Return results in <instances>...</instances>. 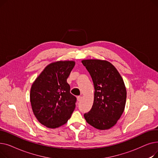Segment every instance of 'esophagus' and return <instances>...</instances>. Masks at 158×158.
I'll list each match as a JSON object with an SVG mask.
<instances>
[{"mask_svg":"<svg viewBox=\"0 0 158 158\" xmlns=\"http://www.w3.org/2000/svg\"><path fill=\"white\" fill-rule=\"evenodd\" d=\"M77 99L78 101H80L81 99H82V97L81 96H77Z\"/></svg>","mask_w":158,"mask_h":158,"instance_id":"esophagus-1","label":"esophagus"}]
</instances>
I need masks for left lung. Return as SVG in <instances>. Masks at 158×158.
Listing matches in <instances>:
<instances>
[{
	"label": "left lung",
	"mask_w": 158,
	"mask_h": 158,
	"mask_svg": "<svg viewBox=\"0 0 158 158\" xmlns=\"http://www.w3.org/2000/svg\"><path fill=\"white\" fill-rule=\"evenodd\" d=\"M82 63L92 77L95 88L92 107L85 113V118L96 129H109L117 123L125 108L127 92L123 79L107 61L85 60Z\"/></svg>",
	"instance_id": "8db88e82"
}]
</instances>
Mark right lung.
I'll return each instance as SVG.
<instances>
[{
  "mask_svg": "<svg viewBox=\"0 0 158 158\" xmlns=\"http://www.w3.org/2000/svg\"><path fill=\"white\" fill-rule=\"evenodd\" d=\"M74 66L73 61L49 64L32 85L30 101L32 111L39 122L48 128L64 125L76 107V97L70 94L66 82Z\"/></svg>",
  "mask_w": 158,
  "mask_h": 158,
  "instance_id": "obj_1",
  "label": "right lung"
}]
</instances>
